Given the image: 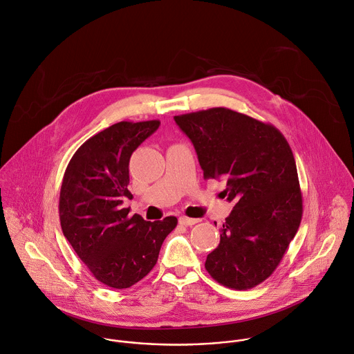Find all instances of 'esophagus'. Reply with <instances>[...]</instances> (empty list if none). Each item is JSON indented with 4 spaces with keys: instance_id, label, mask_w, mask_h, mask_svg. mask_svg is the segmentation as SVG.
I'll use <instances>...</instances> for the list:
<instances>
[{
    "instance_id": "34e87169",
    "label": "esophagus",
    "mask_w": 354,
    "mask_h": 354,
    "mask_svg": "<svg viewBox=\"0 0 354 354\" xmlns=\"http://www.w3.org/2000/svg\"><path fill=\"white\" fill-rule=\"evenodd\" d=\"M178 223H180L181 225H185V227H192V225L198 224L199 220H196V218H189V217H180V218H178Z\"/></svg>"
}]
</instances>
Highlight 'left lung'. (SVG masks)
<instances>
[{
  "label": "left lung",
  "mask_w": 354,
  "mask_h": 354,
  "mask_svg": "<svg viewBox=\"0 0 354 354\" xmlns=\"http://www.w3.org/2000/svg\"><path fill=\"white\" fill-rule=\"evenodd\" d=\"M192 141L205 180H223L234 210L205 268L220 284L250 290L283 259L302 220L297 165L270 123L216 107L174 117Z\"/></svg>",
  "instance_id": "obj_1"
}]
</instances>
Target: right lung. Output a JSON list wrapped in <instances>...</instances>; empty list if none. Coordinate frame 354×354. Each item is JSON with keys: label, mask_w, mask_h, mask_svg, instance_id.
Listing matches in <instances>:
<instances>
[{"label": "right lung", "mask_w": 354, "mask_h": 354, "mask_svg": "<svg viewBox=\"0 0 354 354\" xmlns=\"http://www.w3.org/2000/svg\"><path fill=\"white\" fill-rule=\"evenodd\" d=\"M160 122H118L86 140L73 155L60 188L62 231L91 273L113 288H129L155 266L176 217L145 221L129 216V160Z\"/></svg>", "instance_id": "obj_1"}]
</instances>
